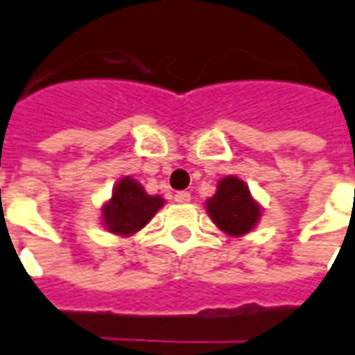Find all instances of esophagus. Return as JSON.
Here are the masks:
<instances>
[{"instance_id":"esophagus-1","label":"esophagus","mask_w":355,"mask_h":355,"mask_svg":"<svg viewBox=\"0 0 355 355\" xmlns=\"http://www.w3.org/2000/svg\"><path fill=\"white\" fill-rule=\"evenodd\" d=\"M173 201L175 202H189L191 201V193L189 191H178L173 195Z\"/></svg>"}]
</instances>
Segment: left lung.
I'll return each mask as SVG.
<instances>
[{
    "label": "left lung",
    "mask_w": 355,
    "mask_h": 355,
    "mask_svg": "<svg viewBox=\"0 0 355 355\" xmlns=\"http://www.w3.org/2000/svg\"><path fill=\"white\" fill-rule=\"evenodd\" d=\"M207 212L230 236L249 234L261 218V207L251 197L249 187L234 175L220 180L214 197L207 201Z\"/></svg>",
    "instance_id": "left-lung-1"
}]
</instances>
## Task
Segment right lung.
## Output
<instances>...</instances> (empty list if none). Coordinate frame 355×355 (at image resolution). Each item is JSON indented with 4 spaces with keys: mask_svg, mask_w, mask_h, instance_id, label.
<instances>
[{
    "mask_svg": "<svg viewBox=\"0 0 355 355\" xmlns=\"http://www.w3.org/2000/svg\"><path fill=\"white\" fill-rule=\"evenodd\" d=\"M162 205V197L148 195L141 183L127 175L117 182L112 199L102 207V220L112 234L131 236L145 228Z\"/></svg>",
    "mask_w": 355,
    "mask_h": 355,
    "instance_id": "add662e5",
    "label": "right lung"
}]
</instances>
